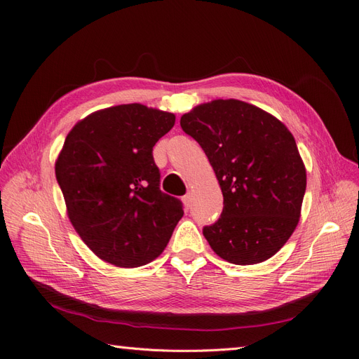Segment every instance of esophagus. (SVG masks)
<instances>
[{
  "instance_id": "34e87169",
  "label": "esophagus",
  "mask_w": 359,
  "mask_h": 359,
  "mask_svg": "<svg viewBox=\"0 0 359 359\" xmlns=\"http://www.w3.org/2000/svg\"><path fill=\"white\" fill-rule=\"evenodd\" d=\"M191 201H193V194H191V193H187L186 196L182 198V202H184V205L187 206V208H189V206L191 205Z\"/></svg>"
}]
</instances>
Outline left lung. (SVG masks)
Here are the masks:
<instances>
[{"instance_id":"obj_1","label":"left lung","mask_w":359,"mask_h":359,"mask_svg":"<svg viewBox=\"0 0 359 359\" xmlns=\"http://www.w3.org/2000/svg\"><path fill=\"white\" fill-rule=\"evenodd\" d=\"M205 151L223 193L220 219L203 236L222 259L255 265L274 256L295 231L306 168L286 126L240 100H214L181 116Z\"/></svg>"}]
</instances>
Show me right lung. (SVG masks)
I'll return each mask as SVG.
<instances>
[{"label":"right lung","instance_id":"obj_1","mask_svg":"<svg viewBox=\"0 0 359 359\" xmlns=\"http://www.w3.org/2000/svg\"><path fill=\"white\" fill-rule=\"evenodd\" d=\"M173 124V114L119 104L83 118L66 137L57 181L76 232L104 262H151L184 215L182 202L160 190L153 157Z\"/></svg>","mask_w":359,"mask_h":359}]
</instances>
